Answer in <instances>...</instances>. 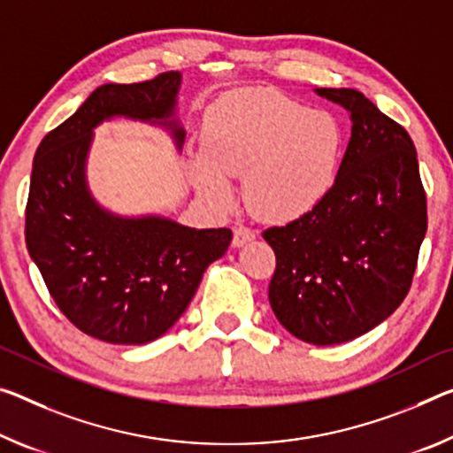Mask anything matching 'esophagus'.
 <instances>
[{
    "mask_svg": "<svg viewBox=\"0 0 453 453\" xmlns=\"http://www.w3.org/2000/svg\"><path fill=\"white\" fill-rule=\"evenodd\" d=\"M254 240H256V234L252 232V229H248V227H235V229H234L232 246H234V248H242V246H246L248 242H254Z\"/></svg>",
    "mask_w": 453,
    "mask_h": 453,
    "instance_id": "obj_1",
    "label": "esophagus"
}]
</instances>
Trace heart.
Returning a JSON list of instances; mask_svg holds the SVG:
<instances>
[{
    "instance_id": "obj_1",
    "label": "heart",
    "mask_w": 453,
    "mask_h": 453,
    "mask_svg": "<svg viewBox=\"0 0 453 453\" xmlns=\"http://www.w3.org/2000/svg\"><path fill=\"white\" fill-rule=\"evenodd\" d=\"M203 153L191 157L196 188L215 205L232 201L227 177H243V199L257 219L288 224L311 213L339 175V119L278 95L243 90L207 114Z\"/></svg>"
}]
</instances>
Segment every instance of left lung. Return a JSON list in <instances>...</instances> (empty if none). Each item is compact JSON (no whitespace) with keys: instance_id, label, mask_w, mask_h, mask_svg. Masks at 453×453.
Here are the masks:
<instances>
[{"instance_id":"1","label":"left lung","mask_w":453,"mask_h":453,"mask_svg":"<svg viewBox=\"0 0 453 453\" xmlns=\"http://www.w3.org/2000/svg\"><path fill=\"white\" fill-rule=\"evenodd\" d=\"M350 114V139L328 196L264 240L276 254L270 306L290 334L353 341L407 296L427 232L426 191L411 136L353 88H317Z\"/></svg>"}]
</instances>
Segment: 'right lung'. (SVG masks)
Instances as JSON below:
<instances>
[{
  "mask_svg": "<svg viewBox=\"0 0 453 453\" xmlns=\"http://www.w3.org/2000/svg\"><path fill=\"white\" fill-rule=\"evenodd\" d=\"M181 72L139 84H103L50 131L34 157L26 246L72 325L111 344H145L175 325L203 272L232 242L227 227L196 229L163 215L112 213L86 179L95 128L123 117L185 142L177 95Z\"/></svg>",
  "mask_w": 453,
  "mask_h": 453,
  "instance_id": "obj_1",
  "label": "right lung"
}]
</instances>
